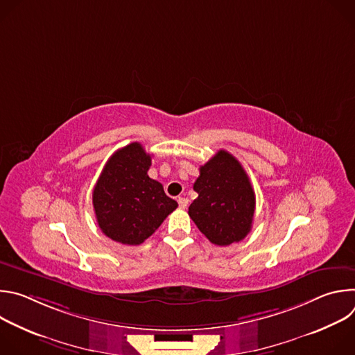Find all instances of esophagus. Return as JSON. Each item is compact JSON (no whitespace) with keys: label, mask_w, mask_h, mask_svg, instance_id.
<instances>
[{"label":"esophagus","mask_w":355,"mask_h":355,"mask_svg":"<svg viewBox=\"0 0 355 355\" xmlns=\"http://www.w3.org/2000/svg\"><path fill=\"white\" fill-rule=\"evenodd\" d=\"M177 202H178V205H180V208H181V209H185V208H187V205H188V199H187V198H182V196H181V198H178V199H177Z\"/></svg>","instance_id":"esophagus-1"}]
</instances>
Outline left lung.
I'll use <instances>...</instances> for the list:
<instances>
[{"mask_svg": "<svg viewBox=\"0 0 355 355\" xmlns=\"http://www.w3.org/2000/svg\"><path fill=\"white\" fill-rule=\"evenodd\" d=\"M193 189L198 198L189 205L188 215L211 243L229 245L248 234L256 195L244 168L229 151L219 150L200 166Z\"/></svg>", "mask_w": 355, "mask_h": 355, "instance_id": "8db88e82", "label": "left lung"}]
</instances>
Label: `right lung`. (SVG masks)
<instances>
[{
    "label": "right lung",
    "instance_id": "add662e5",
    "mask_svg": "<svg viewBox=\"0 0 355 355\" xmlns=\"http://www.w3.org/2000/svg\"><path fill=\"white\" fill-rule=\"evenodd\" d=\"M150 166L151 155L140 143H130L110 157L94 187L98 226L118 243L141 244L178 207L163 185L147 175Z\"/></svg>",
    "mask_w": 355,
    "mask_h": 355
}]
</instances>
